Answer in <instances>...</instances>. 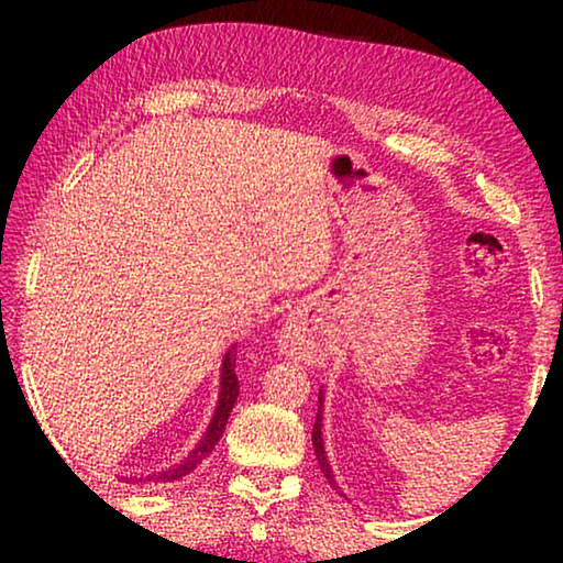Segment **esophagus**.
Returning a JSON list of instances; mask_svg holds the SVG:
<instances>
[{
    "label": "esophagus",
    "mask_w": 563,
    "mask_h": 563,
    "mask_svg": "<svg viewBox=\"0 0 563 563\" xmlns=\"http://www.w3.org/2000/svg\"><path fill=\"white\" fill-rule=\"evenodd\" d=\"M278 347L285 357L300 360V362H318L322 355L320 345L316 342V338H310L302 318H290L285 322V328L278 338Z\"/></svg>",
    "instance_id": "obj_1"
}]
</instances>
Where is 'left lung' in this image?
<instances>
[{
    "instance_id": "left-lung-1",
    "label": "left lung",
    "mask_w": 563,
    "mask_h": 563,
    "mask_svg": "<svg viewBox=\"0 0 563 563\" xmlns=\"http://www.w3.org/2000/svg\"><path fill=\"white\" fill-rule=\"evenodd\" d=\"M320 405H318V417H316V427H312V446H316V456H318V464L322 474H325V479L335 487V474H332L330 470V462H328V454H325V442H322V399H325V395H322L320 389Z\"/></svg>"
}]
</instances>
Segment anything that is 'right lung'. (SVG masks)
Here are the masks:
<instances>
[{
    "label": "right lung",
    "mask_w": 563,
    "mask_h": 563,
    "mask_svg": "<svg viewBox=\"0 0 563 563\" xmlns=\"http://www.w3.org/2000/svg\"><path fill=\"white\" fill-rule=\"evenodd\" d=\"M235 345L225 352L223 355V365H221V389H218V405H216V412L211 417V424L206 427V432L201 437V442H198L194 450H190L184 460L178 464H170L168 470H161L154 472L148 476H139V479H131V482H139V484H170V482H178L188 476L190 472L196 470L198 464H203V460L208 454L216 450L218 440L223 437V430L228 424V417H231V409L238 399V393H241V385H238V375H235V355H233ZM129 479V476H126Z\"/></svg>",
    "instance_id": "obj_1"
}]
</instances>
